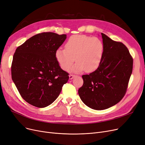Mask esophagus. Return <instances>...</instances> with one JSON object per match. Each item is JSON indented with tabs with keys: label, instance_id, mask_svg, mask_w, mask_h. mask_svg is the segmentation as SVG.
Wrapping results in <instances>:
<instances>
[{
	"label": "esophagus",
	"instance_id": "obj_1",
	"mask_svg": "<svg viewBox=\"0 0 145 145\" xmlns=\"http://www.w3.org/2000/svg\"><path fill=\"white\" fill-rule=\"evenodd\" d=\"M74 77V74H69V79H72Z\"/></svg>",
	"mask_w": 145,
	"mask_h": 145
}]
</instances>
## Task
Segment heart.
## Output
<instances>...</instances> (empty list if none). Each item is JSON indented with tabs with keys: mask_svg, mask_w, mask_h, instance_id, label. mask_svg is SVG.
Wrapping results in <instances>:
<instances>
[{
	"mask_svg": "<svg viewBox=\"0 0 145 145\" xmlns=\"http://www.w3.org/2000/svg\"><path fill=\"white\" fill-rule=\"evenodd\" d=\"M104 50V44L98 38L74 35L67 41L65 50L58 49L55 56L61 68L65 71L76 60L77 62L71 69L72 72H92L99 66Z\"/></svg>",
	"mask_w": 145,
	"mask_h": 145,
	"instance_id": "obj_1",
	"label": "heart"
}]
</instances>
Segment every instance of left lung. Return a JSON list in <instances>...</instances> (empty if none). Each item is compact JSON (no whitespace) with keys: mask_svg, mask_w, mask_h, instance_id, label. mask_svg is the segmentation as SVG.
<instances>
[{"mask_svg":"<svg viewBox=\"0 0 145 145\" xmlns=\"http://www.w3.org/2000/svg\"><path fill=\"white\" fill-rule=\"evenodd\" d=\"M104 54L99 66L89 74L82 75L78 90L82 102L96 110L108 108L124 97L133 70V60L128 48L101 33Z\"/></svg>","mask_w":145,"mask_h":145,"instance_id":"8db88e82","label":"left lung"}]
</instances>
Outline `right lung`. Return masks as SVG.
<instances>
[{"label": "right lung", "instance_id": "obj_1", "mask_svg": "<svg viewBox=\"0 0 145 145\" xmlns=\"http://www.w3.org/2000/svg\"><path fill=\"white\" fill-rule=\"evenodd\" d=\"M66 35L42 33L31 37L14 53L12 79L22 98L38 108H44L57 98L69 73L62 70L56 52Z\"/></svg>", "mask_w": 145, "mask_h": 145}]
</instances>
